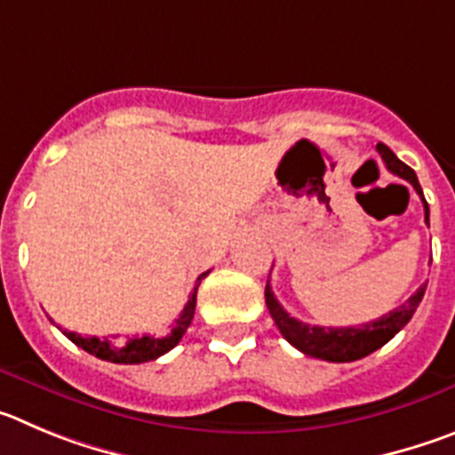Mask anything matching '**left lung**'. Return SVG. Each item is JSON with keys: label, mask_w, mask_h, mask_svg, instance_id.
Segmentation results:
<instances>
[{"label": "left lung", "mask_w": 455, "mask_h": 455, "mask_svg": "<svg viewBox=\"0 0 455 455\" xmlns=\"http://www.w3.org/2000/svg\"><path fill=\"white\" fill-rule=\"evenodd\" d=\"M376 151H379L380 158H383V163H386V167L392 174L406 179L415 188V192L421 197V204H424V220L428 224V204L424 199V192H421L415 172L406 163H401L395 156V151L383 145V142L376 145ZM424 292H427V283H421L411 299H406L399 308L390 310L383 317L367 322V324L345 326V329H339V326H310L306 322H299L297 317H290L288 310H283V306L278 304V299L274 297L269 281L265 285V304H267L274 324L278 326L281 335L288 339L294 349H299L306 355H313V358L329 360V363H351V360L365 358L371 351L380 349L386 342H390L411 322Z\"/></svg>", "instance_id": "obj_1"}]
</instances>
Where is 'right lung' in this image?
I'll use <instances>...</instances> for the list:
<instances>
[{
	"label": "right lung",
	"instance_id": "1",
	"mask_svg": "<svg viewBox=\"0 0 455 455\" xmlns=\"http://www.w3.org/2000/svg\"><path fill=\"white\" fill-rule=\"evenodd\" d=\"M211 272V269H208ZM208 272L199 274L195 290H192L190 299H188L186 308L181 310L177 319H174V329L165 338H156V335H142V338H129L126 342H116V339L108 338H84L79 333H72V331H63L76 347H81L88 354L97 355L101 360H108V363H120V365H138V363H147V360H156L158 355L167 354L170 349L179 345V339L183 338V333L190 326L192 317H195V306H197V288L202 283V278L208 276ZM117 338V335H116Z\"/></svg>",
	"mask_w": 455,
	"mask_h": 455
}]
</instances>
